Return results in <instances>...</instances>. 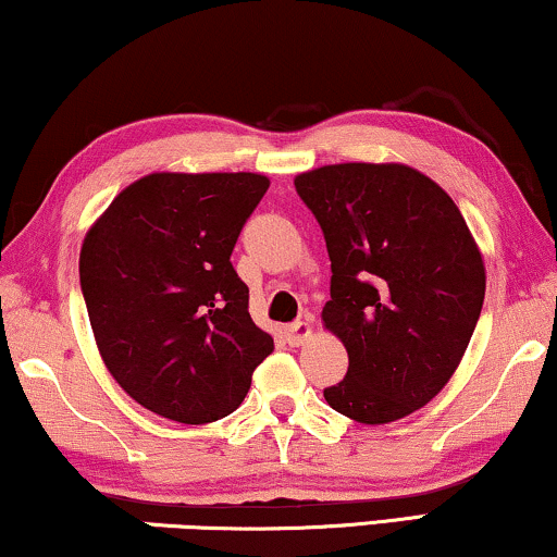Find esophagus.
I'll return each mask as SVG.
<instances>
[{
	"label": "esophagus",
	"mask_w": 557,
	"mask_h": 557,
	"mask_svg": "<svg viewBox=\"0 0 557 557\" xmlns=\"http://www.w3.org/2000/svg\"><path fill=\"white\" fill-rule=\"evenodd\" d=\"M309 337H311V324H309V322H296V324H292V326H286V339H288V345L301 347V345H307Z\"/></svg>",
	"instance_id": "obj_1"
}]
</instances>
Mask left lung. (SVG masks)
I'll return each instance as SVG.
<instances>
[{"label":"left lung","mask_w":557,"mask_h":557,"mask_svg":"<svg viewBox=\"0 0 557 557\" xmlns=\"http://www.w3.org/2000/svg\"><path fill=\"white\" fill-rule=\"evenodd\" d=\"M294 185L332 261L324 330L349 357L324 400L368 425L416 413L451 380L482 314L486 273L467 220L408 164H326Z\"/></svg>","instance_id":"obj_1"}]
</instances>
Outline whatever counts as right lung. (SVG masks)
<instances>
[{
  "instance_id": "right-lung-1",
  "label": "right lung",
  "mask_w": 557,
  "mask_h": 557,
  "mask_svg": "<svg viewBox=\"0 0 557 557\" xmlns=\"http://www.w3.org/2000/svg\"><path fill=\"white\" fill-rule=\"evenodd\" d=\"M253 172H151L113 197L81 248V288L113 380L151 413L212 423L273 352L231 263L269 189Z\"/></svg>"
}]
</instances>
